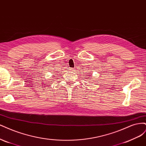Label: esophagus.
<instances>
[{
  "label": "esophagus",
  "mask_w": 146,
  "mask_h": 146,
  "mask_svg": "<svg viewBox=\"0 0 146 146\" xmlns=\"http://www.w3.org/2000/svg\"><path fill=\"white\" fill-rule=\"evenodd\" d=\"M69 70H70L71 72H74V69L73 68H70Z\"/></svg>",
  "instance_id": "1"
}]
</instances>
